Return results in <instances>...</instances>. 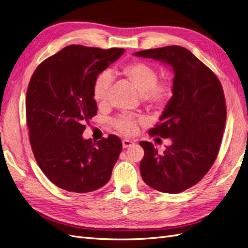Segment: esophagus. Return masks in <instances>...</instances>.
<instances>
[{
  "mask_svg": "<svg viewBox=\"0 0 248 248\" xmlns=\"http://www.w3.org/2000/svg\"><path fill=\"white\" fill-rule=\"evenodd\" d=\"M122 145H123V148H129L133 145V141L130 140H123Z\"/></svg>",
  "mask_w": 248,
  "mask_h": 248,
  "instance_id": "esophagus-1",
  "label": "esophagus"
}]
</instances>
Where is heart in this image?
Returning <instances> with one entry per match:
<instances>
[{
	"instance_id": "heart-1",
	"label": "heart",
	"mask_w": 248,
	"mask_h": 248,
	"mask_svg": "<svg viewBox=\"0 0 248 248\" xmlns=\"http://www.w3.org/2000/svg\"><path fill=\"white\" fill-rule=\"evenodd\" d=\"M118 73L124 77L141 95V99L148 106L161 108L172 96V85L169 80L158 81V74L155 67L146 62L136 61L123 65ZM111 78L104 71L96 78L93 84V97L97 103H108ZM144 122V118L120 116L112 121L115 128L125 136H133L139 129V124Z\"/></svg>"
}]
</instances>
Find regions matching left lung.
<instances>
[{
	"instance_id": "8db88e82",
	"label": "left lung",
	"mask_w": 248,
	"mask_h": 248,
	"mask_svg": "<svg viewBox=\"0 0 248 248\" xmlns=\"http://www.w3.org/2000/svg\"><path fill=\"white\" fill-rule=\"evenodd\" d=\"M154 59L174 71L172 96L150 136L170 139L158 153L152 142L140 141L145 151L140 170L145 183L167 193L196 185L211 169L226 126L227 108L219 79L191 51L170 46L134 52Z\"/></svg>"
}]
</instances>
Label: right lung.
Returning <instances> with one entry per match:
<instances>
[{"mask_svg":"<svg viewBox=\"0 0 248 248\" xmlns=\"http://www.w3.org/2000/svg\"><path fill=\"white\" fill-rule=\"evenodd\" d=\"M124 51L69 46L33 73L26 98L30 142L39 168L60 188L85 193L108 182L121 140L108 136L93 142L81 134L85 122L97 114L96 78Z\"/></svg>","mask_w":248,"mask_h":248,"instance_id":"right-lung-1","label":"right lung"}]
</instances>
